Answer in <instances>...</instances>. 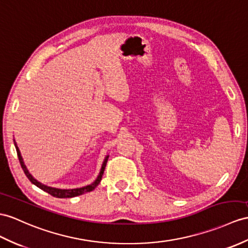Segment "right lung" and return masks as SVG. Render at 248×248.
I'll list each match as a JSON object with an SVG mask.
<instances>
[{"mask_svg": "<svg viewBox=\"0 0 248 248\" xmlns=\"http://www.w3.org/2000/svg\"><path fill=\"white\" fill-rule=\"evenodd\" d=\"M15 145H16V154H17V158H19V161H20V164L23 168L24 172H25L26 177L30 180V182L33 183L35 186H38L39 188H41L42 190H44L46 192H48V194L56 197V198H74V197H77V196H80V195H83L85 194V192H89V191H93L96 186L99 185V183L101 182L102 180V176H103L104 173V170L106 167V163H107V160H108V155L105 158L104 162H103V165H102V168H101V171L99 173L98 178H96V180L94 181V182L93 184L90 185H87V186H84V187H81V188H76V189H59V188H52V187H48L44 184H42L40 182H38L37 180H35L31 174L29 173V171L27 170V168L25 166V164H24L23 162V159H22V155H21V153L19 148H17L16 144L15 142Z\"/></svg>", "mask_w": 248, "mask_h": 248, "instance_id": "obj_1", "label": "right lung"}]
</instances>
